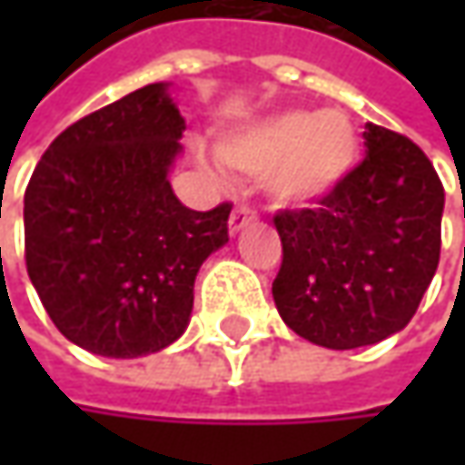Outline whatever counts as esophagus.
I'll return each instance as SVG.
<instances>
[{
	"mask_svg": "<svg viewBox=\"0 0 465 465\" xmlns=\"http://www.w3.org/2000/svg\"><path fill=\"white\" fill-rule=\"evenodd\" d=\"M253 220H256V212H253V209H248V206H235L232 214H230V223H227L230 235H238L242 227H248Z\"/></svg>",
	"mask_w": 465,
	"mask_h": 465,
	"instance_id": "esophagus-1",
	"label": "esophagus"
}]
</instances>
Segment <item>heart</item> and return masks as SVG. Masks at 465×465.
<instances>
[{"instance_id": "b5f03b06", "label": "heart", "mask_w": 465, "mask_h": 465, "mask_svg": "<svg viewBox=\"0 0 465 465\" xmlns=\"http://www.w3.org/2000/svg\"><path fill=\"white\" fill-rule=\"evenodd\" d=\"M217 157L242 175L266 178L282 204H312L331 196L357 168L360 136L339 108L279 111L224 134Z\"/></svg>"}]
</instances>
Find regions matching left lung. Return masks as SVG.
<instances>
[{"instance_id": "obj_1", "label": "left lung", "mask_w": 465, "mask_h": 465, "mask_svg": "<svg viewBox=\"0 0 465 465\" xmlns=\"http://www.w3.org/2000/svg\"><path fill=\"white\" fill-rule=\"evenodd\" d=\"M367 157L315 209L274 217L282 321L326 349L378 344L417 312L438 272L445 191L406 136L365 124Z\"/></svg>"}]
</instances>
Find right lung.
I'll return each mask as SVG.
<instances>
[{"mask_svg": "<svg viewBox=\"0 0 465 465\" xmlns=\"http://www.w3.org/2000/svg\"><path fill=\"white\" fill-rule=\"evenodd\" d=\"M168 82L80 118L25 188L27 277L64 336L134 360L183 336L196 274L227 242L232 204L193 212L168 175L186 121Z\"/></svg>", "mask_w": 465, "mask_h": 465, "instance_id": "obj_1", "label": "right lung"}]
</instances>
